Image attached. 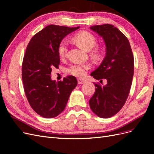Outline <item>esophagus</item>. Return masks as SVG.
<instances>
[{
	"instance_id": "1",
	"label": "esophagus",
	"mask_w": 154,
	"mask_h": 154,
	"mask_svg": "<svg viewBox=\"0 0 154 154\" xmlns=\"http://www.w3.org/2000/svg\"><path fill=\"white\" fill-rule=\"evenodd\" d=\"M78 84H83V83H85V81L84 80H83V79H78Z\"/></svg>"
}]
</instances>
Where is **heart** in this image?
<instances>
[{
  "label": "heart",
  "instance_id": "b5f03b06",
  "mask_svg": "<svg viewBox=\"0 0 154 154\" xmlns=\"http://www.w3.org/2000/svg\"><path fill=\"white\" fill-rule=\"evenodd\" d=\"M74 41L82 49L89 51L94 48L97 43L96 37L91 33L87 31L79 32L73 38ZM68 44L65 40H62L58 45V52L60 57L63 58L66 57L67 53ZM92 55L96 58L100 57V53L97 49H95L92 53ZM91 68L90 63H74L71 65L67 69V73L77 77H83L85 75L87 71Z\"/></svg>",
  "mask_w": 154,
  "mask_h": 154
}]
</instances>
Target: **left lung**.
Segmentation results:
<instances>
[{"mask_svg": "<svg viewBox=\"0 0 154 154\" xmlns=\"http://www.w3.org/2000/svg\"><path fill=\"white\" fill-rule=\"evenodd\" d=\"M90 29L102 37L106 46L104 59L91 76L100 81L106 79L107 83L103 86L96 83L89 105L98 117L109 118L127 101L134 75V56L128 40L113 25L93 26Z\"/></svg>", "mask_w": 154, "mask_h": 154, "instance_id": "obj_1", "label": "left lung"}]
</instances>
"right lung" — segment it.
<instances>
[{"instance_id":"right-lung-1","label":"right lung","mask_w":154,"mask_h":154,"mask_svg":"<svg viewBox=\"0 0 154 154\" xmlns=\"http://www.w3.org/2000/svg\"><path fill=\"white\" fill-rule=\"evenodd\" d=\"M79 28L49 25L32 36L27 45L22 67L24 88L32 109L43 118H53L62 113L78 84L73 76L56 82L51 75L60 64V42Z\"/></svg>"}]
</instances>
